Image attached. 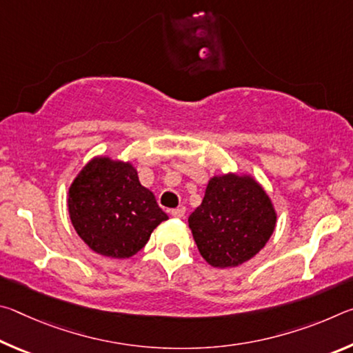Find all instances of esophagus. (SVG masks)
Instances as JSON below:
<instances>
[{
	"instance_id": "obj_1",
	"label": "esophagus",
	"mask_w": 353,
	"mask_h": 353,
	"mask_svg": "<svg viewBox=\"0 0 353 353\" xmlns=\"http://www.w3.org/2000/svg\"><path fill=\"white\" fill-rule=\"evenodd\" d=\"M171 214L174 218H183L185 216V207H177V208H172Z\"/></svg>"
}]
</instances>
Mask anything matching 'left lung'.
Wrapping results in <instances>:
<instances>
[{
  "label": "left lung",
  "instance_id": "obj_1",
  "mask_svg": "<svg viewBox=\"0 0 353 353\" xmlns=\"http://www.w3.org/2000/svg\"><path fill=\"white\" fill-rule=\"evenodd\" d=\"M276 218L271 199L252 177L225 174L208 182L188 224L205 261L214 268H232L265 246Z\"/></svg>",
  "mask_w": 353,
  "mask_h": 353
}]
</instances>
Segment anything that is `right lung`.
I'll use <instances>...</instances> for the list:
<instances>
[{
  "mask_svg": "<svg viewBox=\"0 0 353 353\" xmlns=\"http://www.w3.org/2000/svg\"><path fill=\"white\" fill-rule=\"evenodd\" d=\"M73 227L87 246L110 259H129L168 219L130 163L107 157L87 163L68 193Z\"/></svg>",
  "mask_w": 353,
  "mask_h": 353,
  "instance_id": "obj_1",
  "label": "right lung"
}]
</instances>
